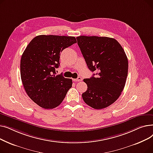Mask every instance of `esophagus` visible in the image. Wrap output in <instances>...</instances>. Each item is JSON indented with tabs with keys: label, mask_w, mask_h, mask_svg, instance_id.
Here are the masks:
<instances>
[{
	"label": "esophagus",
	"mask_w": 153,
	"mask_h": 153,
	"mask_svg": "<svg viewBox=\"0 0 153 153\" xmlns=\"http://www.w3.org/2000/svg\"><path fill=\"white\" fill-rule=\"evenodd\" d=\"M73 81H75V82H76V81H82V78L81 77H78L77 79H73Z\"/></svg>",
	"instance_id": "1"
}]
</instances>
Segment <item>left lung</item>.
Segmentation results:
<instances>
[{"label":"left lung","instance_id":"obj_1","mask_svg":"<svg viewBox=\"0 0 153 153\" xmlns=\"http://www.w3.org/2000/svg\"><path fill=\"white\" fill-rule=\"evenodd\" d=\"M77 44L91 71L97 72L84 79L87 90L82 94L84 102L95 109L106 108L121 95L128 76V62L122 46L106 36H77Z\"/></svg>","mask_w":153,"mask_h":153}]
</instances>
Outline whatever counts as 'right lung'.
Returning <instances> with one entry per match:
<instances>
[{"label": "right lung", "instance_id": "1", "mask_svg": "<svg viewBox=\"0 0 153 153\" xmlns=\"http://www.w3.org/2000/svg\"><path fill=\"white\" fill-rule=\"evenodd\" d=\"M77 42L74 36L39 35L27 46L20 61L21 79L27 95L45 109L59 105L72 87V79L56 75L60 53Z\"/></svg>", "mask_w": 153, "mask_h": 153}]
</instances>
